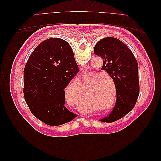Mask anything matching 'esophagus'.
Instances as JSON below:
<instances>
[{
	"label": "esophagus",
	"instance_id": "obj_1",
	"mask_svg": "<svg viewBox=\"0 0 161 161\" xmlns=\"http://www.w3.org/2000/svg\"><path fill=\"white\" fill-rule=\"evenodd\" d=\"M80 71H84L85 70V69H83V68H81V69H80Z\"/></svg>",
	"mask_w": 161,
	"mask_h": 161
}]
</instances>
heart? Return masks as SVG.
I'll use <instances>...</instances> for the list:
<instances>
[{
	"label": "heart",
	"mask_w": 161,
	"mask_h": 161,
	"mask_svg": "<svg viewBox=\"0 0 161 161\" xmlns=\"http://www.w3.org/2000/svg\"><path fill=\"white\" fill-rule=\"evenodd\" d=\"M86 80H89L86 85V92L91 103L95 106L101 107L98 108L99 110L106 109L108 108H103L102 106H106L111 103L114 91H115V98L117 97L114 80L106 73L99 74L98 72L89 73L86 76ZM85 85L82 84L79 79L73 80L69 84L64 91V98L68 104L80 106V109L84 111L89 110L90 106L81 102L85 96ZM114 103V99L111 106Z\"/></svg>",
	"instance_id": "b5f03b06"
}]
</instances>
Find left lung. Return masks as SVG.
<instances>
[{
	"label": "left lung",
	"instance_id": "1",
	"mask_svg": "<svg viewBox=\"0 0 161 161\" xmlns=\"http://www.w3.org/2000/svg\"><path fill=\"white\" fill-rule=\"evenodd\" d=\"M95 54L103 59L101 70H105L115 82L117 99L108 117L101 121L114 122L132 110L140 92L138 65L124 42L115 37H105L96 43Z\"/></svg>",
	"mask_w": 161,
	"mask_h": 161
}]
</instances>
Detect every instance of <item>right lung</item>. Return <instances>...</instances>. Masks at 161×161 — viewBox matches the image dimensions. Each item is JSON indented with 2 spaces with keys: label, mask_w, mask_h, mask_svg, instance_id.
Listing matches in <instances>:
<instances>
[{
  "label": "right lung",
  "mask_w": 161,
  "mask_h": 161,
  "mask_svg": "<svg viewBox=\"0 0 161 161\" xmlns=\"http://www.w3.org/2000/svg\"><path fill=\"white\" fill-rule=\"evenodd\" d=\"M79 71L69 43L50 38L40 43L23 71V95L32 114L51 126L75 118L64 105V89Z\"/></svg>",
  "instance_id": "add662e5"
}]
</instances>
